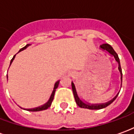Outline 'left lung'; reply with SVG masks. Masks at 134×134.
Segmentation results:
<instances>
[{
  "instance_id": "obj_1",
  "label": "left lung",
  "mask_w": 134,
  "mask_h": 134,
  "mask_svg": "<svg viewBox=\"0 0 134 134\" xmlns=\"http://www.w3.org/2000/svg\"><path fill=\"white\" fill-rule=\"evenodd\" d=\"M99 48H101L103 51H106L107 52H108L111 56H113L114 57L115 60L116 61V63H118V70H119V73H120V79H121V86H122V69H121V65H120V62H119V57L118 54L116 53V52L114 50V48L111 47V46H110L109 44L108 43H104L103 45H101L99 46ZM71 87H72V91H73L74 96V99H75V102L77 104V105L80 108H87V109H91V110H99V109H102L104 108L105 107L108 106L110 104L113 103L116 98L117 97L119 93L116 95L114 98L112 99L111 100L105 103H101V104H90V103H87V102H84L82 101L81 99L79 97V96L77 95V92L76 90V88H75V85L74 84L73 82H71Z\"/></svg>"
}]
</instances>
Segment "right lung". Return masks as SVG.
<instances>
[{"label": "right lung", "instance_id": "add662e5", "mask_svg": "<svg viewBox=\"0 0 134 134\" xmlns=\"http://www.w3.org/2000/svg\"><path fill=\"white\" fill-rule=\"evenodd\" d=\"M30 45H31V44H27L26 46H24L23 48H22L21 49H20L19 52H21V51H23V50H24V49H26V48H27L28 46H29ZM15 55H16V54H15ZM15 55L13 57V58L11 60L10 65L12 64V63L13 62V60H14V59H15ZM7 79H8V75H7ZM59 82H60V80H58V81L55 82L52 93V94H51V97H50V98H49V99H48V102L46 103V104H44V105H41V106L35 108H29V109H25V110H26V111H43V110H46V109L48 108L49 107L51 106V105H52V101H53V99H54V93H55V91H56L57 88L58 87Z\"/></svg>", "mask_w": 134, "mask_h": 134}]
</instances>
